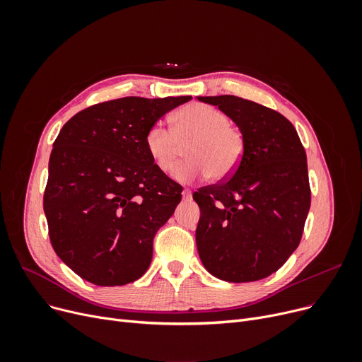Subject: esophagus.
<instances>
[{
	"label": "esophagus",
	"instance_id": "34e87169",
	"mask_svg": "<svg viewBox=\"0 0 362 362\" xmlns=\"http://www.w3.org/2000/svg\"><path fill=\"white\" fill-rule=\"evenodd\" d=\"M182 195H183V199H191L192 198V191H191V189L185 187L182 191Z\"/></svg>",
	"mask_w": 362,
	"mask_h": 362
}]
</instances>
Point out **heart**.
Masks as SVG:
<instances>
[{
    "mask_svg": "<svg viewBox=\"0 0 362 362\" xmlns=\"http://www.w3.org/2000/svg\"><path fill=\"white\" fill-rule=\"evenodd\" d=\"M186 146L185 163L171 176L187 183L211 176L221 180L232 176L245 154V138L239 127L229 123L221 110L204 103H192L171 116V130L152 124L145 135V148L158 170L168 173Z\"/></svg>",
    "mask_w": 362,
    "mask_h": 362,
    "instance_id": "obj_1",
    "label": "heart"
}]
</instances>
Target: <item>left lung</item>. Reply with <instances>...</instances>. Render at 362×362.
Wrapping results in <instances>:
<instances>
[{"label": "left lung", "mask_w": 362, "mask_h": 362, "mask_svg": "<svg viewBox=\"0 0 362 362\" xmlns=\"http://www.w3.org/2000/svg\"><path fill=\"white\" fill-rule=\"evenodd\" d=\"M197 98L217 105L245 138L233 176L194 194L201 262L230 283L269 277L298 248L310 211L305 149L293 124L272 108L233 95Z\"/></svg>", "instance_id": "8db88e82"}]
</instances>
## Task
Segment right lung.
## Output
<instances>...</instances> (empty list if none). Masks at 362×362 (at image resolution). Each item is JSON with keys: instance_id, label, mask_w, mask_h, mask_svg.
<instances>
[{"instance_id": "1", "label": "right lung", "mask_w": 362, "mask_h": 362, "mask_svg": "<svg viewBox=\"0 0 362 362\" xmlns=\"http://www.w3.org/2000/svg\"><path fill=\"white\" fill-rule=\"evenodd\" d=\"M192 97H126L73 116L48 164L44 211L55 254L98 286L138 280L152 240L173 216L182 186L152 163L148 129Z\"/></svg>"}]
</instances>
